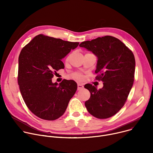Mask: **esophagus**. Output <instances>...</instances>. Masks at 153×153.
Returning a JSON list of instances; mask_svg holds the SVG:
<instances>
[{
	"mask_svg": "<svg viewBox=\"0 0 153 153\" xmlns=\"http://www.w3.org/2000/svg\"><path fill=\"white\" fill-rule=\"evenodd\" d=\"M83 85L81 83H77V90H80L81 89H83Z\"/></svg>",
	"mask_w": 153,
	"mask_h": 153,
	"instance_id": "34e87169",
	"label": "esophagus"
}]
</instances>
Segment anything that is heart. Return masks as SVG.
I'll list each match as a JSON object with an SVG mask.
<instances>
[{
    "label": "heart",
    "instance_id": "1",
    "mask_svg": "<svg viewBox=\"0 0 153 153\" xmlns=\"http://www.w3.org/2000/svg\"><path fill=\"white\" fill-rule=\"evenodd\" d=\"M68 59V57L67 58V60ZM72 77L74 78V79H78V80H81L83 79V75L79 73H74L73 75H72Z\"/></svg>",
    "mask_w": 153,
    "mask_h": 153
}]
</instances>
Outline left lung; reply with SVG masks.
I'll use <instances>...</instances> for the list:
<instances>
[{
	"label": "left lung",
	"instance_id": "1",
	"mask_svg": "<svg viewBox=\"0 0 153 153\" xmlns=\"http://www.w3.org/2000/svg\"><path fill=\"white\" fill-rule=\"evenodd\" d=\"M79 46L98 57L96 79L103 83L99 90L90 83L85 85L91 94L85 105L89 113L96 118L111 117L123 106L133 86L134 56L122 42L111 36L83 42Z\"/></svg>",
	"mask_w": 153,
	"mask_h": 153
}]
</instances>
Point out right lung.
<instances>
[{
  "label": "right lung",
  "mask_w": 153,
  "mask_h": 153,
  "mask_svg": "<svg viewBox=\"0 0 153 153\" xmlns=\"http://www.w3.org/2000/svg\"><path fill=\"white\" fill-rule=\"evenodd\" d=\"M79 43L40 34L22 49L19 56V89L26 105L38 117L54 120L66 110L77 90V83L64 79L58 85L51 79L65 67L62 59Z\"/></svg>",
  "instance_id": "add662e5"
}]
</instances>
